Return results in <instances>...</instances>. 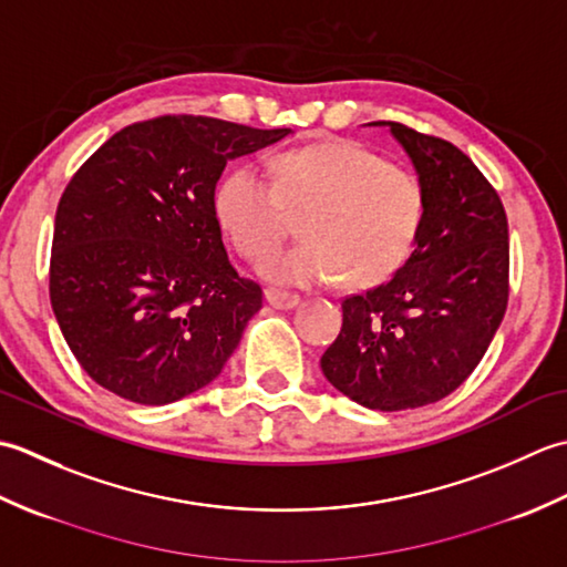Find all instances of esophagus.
<instances>
[{
  "instance_id": "esophagus-1",
  "label": "esophagus",
  "mask_w": 567,
  "mask_h": 567,
  "mask_svg": "<svg viewBox=\"0 0 567 567\" xmlns=\"http://www.w3.org/2000/svg\"><path fill=\"white\" fill-rule=\"evenodd\" d=\"M265 302H268L272 309H295L299 305V297L290 292H280V290H265Z\"/></svg>"
}]
</instances>
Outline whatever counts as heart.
<instances>
[{
  "instance_id": "obj_1",
  "label": "heart",
  "mask_w": 567,
  "mask_h": 567,
  "mask_svg": "<svg viewBox=\"0 0 567 567\" xmlns=\"http://www.w3.org/2000/svg\"><path fill=\"white\" fill-rule=\"evenodd\" d=\"M270 171L246 163L228 173L214 212L240 256L264 258L284 237L289 212H308L306 240L260 262L282 287L343 280L370 287L412 256L424 221V187L404 165L353 141H321L280 153Z\"/></svg>"
}]
</instances>
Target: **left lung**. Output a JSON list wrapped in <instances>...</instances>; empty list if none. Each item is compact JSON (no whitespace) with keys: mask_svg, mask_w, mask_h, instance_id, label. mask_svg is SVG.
Masks as SVG:
<instances>
[{"mask_svg":"<svg viewBox=\"0 0 567 567\" xmlns=\"http://www.w3.org/2000/svg\"><path fill=\"white\" fill-rule=\"evenodd\" d=\"M388 126L424 187V221L392 280L343 299L321 355L336 390L378 412L426 406L483 360L509 299V228L499 195L453 143Z\"/></svg>","mask_w":567,"mask_h":567,"instance_id":"8db88e82","label":"left lung"}]
</instances>
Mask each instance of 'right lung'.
Masks as SVG:
<instances>
[{
	"label": "right lung",
	"mask_w": 567,
	"mask_h": 567,
	"mask_svg": "<svg viewBox=\"0 0 567 567\" xmlns=\"http://www.w3.org/2000/svg\"><path fill=\"white\" fill-rule=\"evenodd\" d=\"M290 128L158 116L118 131L55 212L51 305L87 375L161 406L219 375L262 307L226 256L214 189L228 161Z\"/></svg>",
	"instance_id": "right-lung-1"
}]
</instances>
